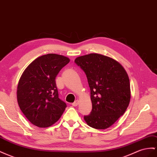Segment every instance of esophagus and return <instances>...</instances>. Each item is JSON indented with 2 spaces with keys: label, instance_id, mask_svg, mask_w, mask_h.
<instances>
[{
  "label": "esophagus",
  "instance_id": "34e87169",
  "mask_svg": "<svg viewBox=\"0 0 157 157\" xmlns=\"http://www.w3.org/2000/svg\"><path fill=\"white\" fill-rule=\"evenodd\" d=\"M79 103V100H76L72 104V105H73V106H77V105H78Z\"/></svg>",
  "mask_w": 157,
  "mask_h": 157
}]
</instances>
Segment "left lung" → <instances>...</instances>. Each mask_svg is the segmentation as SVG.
I'll return each mask as SVG.
<instances>
[{
  "label": "left lung",
  "instance_id": "1",
  "mask_svg": "<svg viewBox=\"0 0 157 157\" xmlns=\"http://www.w3.org/2000/svg\"><path fill=\"white\" fill-rule=\"evenodd\" d=\"M75 62L85 73L90 89L92 109L84 116L86 124L105 129L124 115L130 98L128 73L113 59L98 53L78 57Z\"/></svg>",
  "mask_w": 157,
  "mask_h": 157
}]
</instances>
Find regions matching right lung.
<instances>
[{"mask_svg":"<svg viewBox=\"0 0 157 157\" xmlns=\"http://www.w3.org/2000/svg\"><path fill=\"white\" fill-rule=\"evenodd\" d=\"M70 59L49 53L37 57L25 69L17 87L21 111L33 125L48 128L57 122L67 107L59 98L56 78Z\"/></svg>","mask_w":157,"mask_h":157,"instance_id":"1","label":"right lung"}]
</instances>
